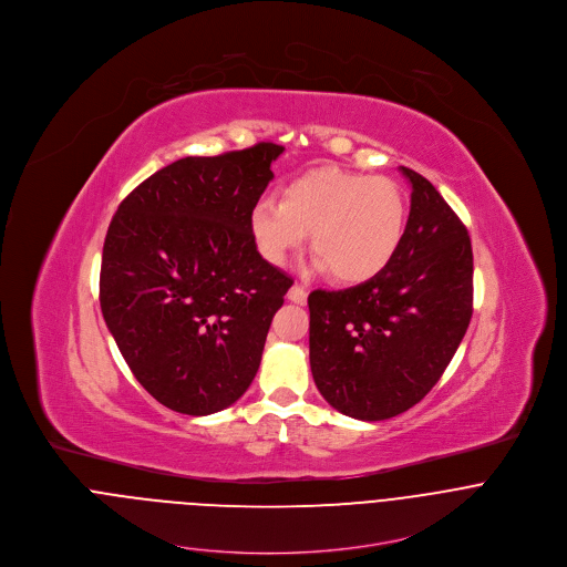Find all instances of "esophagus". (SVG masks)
Instances as JSON below:
<instances>
[{
  "instance_id": "1",
  "label": "esophagus",
  "mask_w": 567,
  "mask_h": 567,
  "mask_svg": "<svg viewBox=\"0 0 567 567\" xmlns=\"http://www.w3.org/2000/svg\"><path fill=\"white\" fill-rule=\"evenodd\" d=\"M288 299H290L292 303H299V306H303V303L308 301V290H306L303 286L295 284V286L288 290Z\"/></svg>"
}]
</instances>
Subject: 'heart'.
<instances>
[{
  "label": "heart",
  "instance_id": "obj_1",
  "mask_svg": "<svg viewBox=\"0 0 567 567\" xmlns=\"http://www.w3.org/2000/svg\"><path fill=\"white\" fill-rule=\"evenodd\" d=\"M408 198L389 176L310 169L284 187L281 203L264 196L248 214L257 252L286 266L312 234L317 266L340 284H364L389 268L404 240Z\"/></svg>",
  "mask_w": 567,
  "mask_h": 567
}]
</instances>
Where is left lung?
<instances>
[{
	"instance_id": "left-lung-1",
	"label": "left lung",
	"mask_w": 567,
	"mask_h": 567,
	"mask_svg": "<svg viewBox=\"0 0 567 567\" xmlns=\"http://www.w3.org/2000/svg\"><path fill=\"white\" fill-rule=\"evenodd\" d=\"M404 240L384 272L347 290H315L310 367L338 412L382 421L441 380L474 312L472 240L436 187L410 167Z\"/></svg>"
}]
</instances>
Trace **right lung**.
Returning a JSON list of instances; mask_svg holds the SVG:
<instances>
[{"label": "right lung", "mask_w": 567, "mask_h": 567, "mask_svg": "<svg viewBox=\"0 0 567 567\" xmlns=\"http://www.w3.org/2000/svg\"><path fill=\"white\" fill-rule=\"evenodd\" d=\"M281 153L261 142L169 163L109 225L102 317L137 382L174 412L236 404L259 369L292 279L257 252L248 214Z\"/></svg>", "instance_id": "right-lung-1"}]
</instances>
